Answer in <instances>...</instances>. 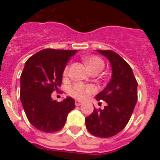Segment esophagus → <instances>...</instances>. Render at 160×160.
Instances as JSON below:
<instances>
[{
    "label": "esophagus",
    "mask_w": 160,
    "mask_h": 160,
    "mask_svg": "<svg viewBox=\"0 0 160 160\" xmlns=\"http://www.w3.org/2000/svg\"><path fill=\"white\" fill-rule=\"evenodd\" d=\"M82 104V102L79 101V100H76L75 101V105L76 106H80Z\"/></svg>",
    "instance_id": "1"
}]
</instances>
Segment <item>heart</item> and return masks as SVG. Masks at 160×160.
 <instances>
[{
    "label": "heart",
    "instance_id": "1",
    "mask_svg": "<svg viewBox=\"0 0 160 160\" xmlns=\"http://www.w3.org/2000/svg\"><path fill=\"white\" fill-rule=\"evenodd\" d=\"M84 62L86 63L89 70L91 72H100L103 69L105 64L101 58L91 55L84 58ZM70 70V66L67 65L63 70V75L67 76ZM96 90L91 85H85L81 82H76L70 86L68 88L67 92L72 97L78 98V99H85L90 94L95 93Z\"/></svg>",
    "mask_w": 160,
    "mask_h": 160
}]
</instances>
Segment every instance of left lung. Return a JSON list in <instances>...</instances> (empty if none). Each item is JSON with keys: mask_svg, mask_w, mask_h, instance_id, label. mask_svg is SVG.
<instances>
[{"mask_svg": "<svg viewBox=\"0 0 160 160\" xmlns=\"http://www.w3.org/2000/svg\"><path fill=\"white\" fill-rule=\"evenodd\" d=\"M97 51L110 61L112 77L106 88L96 95L98 101H105L107 106L102 110L94 108L86 118V126L94 136L109 138L119 133L129 122L138 99V82L131 66L118 53L112 50Z\"/></svg>", "mask_w": 160, "mask_h": 160, "instance_id": "obj_1", "label": "left lung"}]
</instances>
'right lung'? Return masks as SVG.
<instances>
[{"instance_id":"obj_1","label":"right lung","mask_w":160,"mask_h":160,"mask_svg":"<svg viewBox=\"0 0 160 160\" xmlns=\"http://www.w3.org/2000/svg\"><path fill=\"white\" fill-rule=\"evenodd\" d=\"M77 50L45 49L31 56L21 75L20 98L26 117L35 128L43 132L60 131L68 114L75 108L74 99L53 100L62 81L63 70Z\"/></svg>"}]
</instances>
